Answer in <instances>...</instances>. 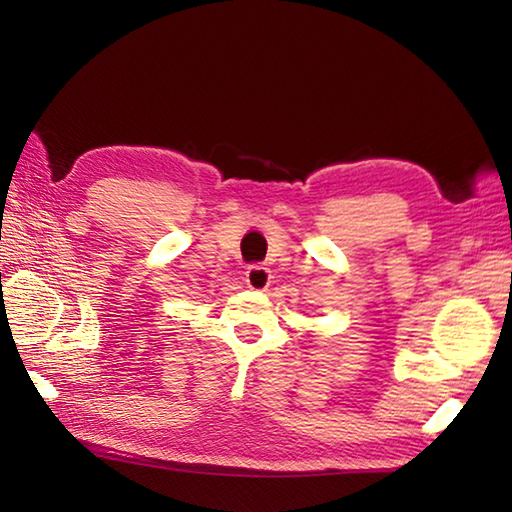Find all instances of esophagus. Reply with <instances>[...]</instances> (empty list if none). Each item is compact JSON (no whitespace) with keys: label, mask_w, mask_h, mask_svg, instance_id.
Here are the masks:
<instances>
[{"label":"esophagus","mask_w":512,"mask_h":512,"mask_svg":"<svg viewBox=\"0 0 512 512\" xmlns=\"http://www.w3.org/2000/svg\"><path fill=\"white\" fill-rule=\"evenodd\" d=\"M244 281L248 288L266 290L270 286V281H273V273H270V268L262 264H250L244 273Z\"/></svg>","instance_id":"esophagus-1"}]
</instances>
